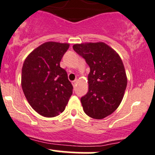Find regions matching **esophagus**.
Here are the masks:
<instances>
[{
	"mask_svg": "<svg viewBox=\"0 0 155 155\" xmlns=\"http://www.w3.org/2000/svg\"><path fill=\"white\" fill-rule=\"evenodd\" d=\"M77 84H78V80H74V81H72V84L74 87H75V86L77 85Z\"/></svg>",
	"mask_w": 155,
	"mask_h": 155,
	"instance_id": "obj_1",
	"label": "esophagus"
}]
</instances>
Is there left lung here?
<instances>
[{
    "mask_svg": "<svg viewBox=\"0 0 155 155\" xmlns=\"http://www.w3.org/2000/svg\"><path fill=\"white\" fill-rule=\"evenodd\" d=\"M90 66L89 90L81 97L84 112L94 119L112 114L120 105L127 85L123 62L117 52L103 42L73 46Z\"/></svg>",
    "mask_w": 155,
    "mask_h": 155,
    "instance_id": "8db88e82",
    "label": "left lung"
}]
</instances>
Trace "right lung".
I'll list each match as a JSON object with an SVG mask.
<instances>
[{"instance_id": "add662e5", "label": "right lung", "mask_w": 155, "mask_h": 155, "mask_svg": "<svg viewBox=\"0 0 155 155\" xmlns=\"http://www.w3.org/2000/svg\"><path fill=\"white\" fill-rule=\"evenodd\" d=\"M69 44L46 42L26 57L21 84L26 99L36 112L53 117L63 112L73 87L60 61Z\"/></svg>"}]
</instances>
